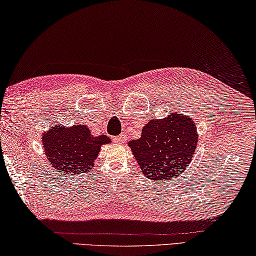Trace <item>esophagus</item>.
<instances>
[{
    "label": "esophagus",
    "instance_id": "1",
    "mask_svg": "<svg viewBox=\"0 0 256 256\" xmlns=\"http://www.w3.org/2000/svg\"><path fill=\"white\" fill-rule=\"evenodd\" d=\"M124 141H126V137H124V134H120V136H118V137L114 138V142L115 144H124Z\"/></svg>",
    "mask_w": 256,
    "mask_h": 256
}]
</instances>
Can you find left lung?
<instances>
[{
  "instance_id": "obj_1",
  "label": "left lung",
  "mask_w": 256,
  "mask_h": 256,
  "mask_svg": "<svg viewBox=\"0 0 256 256\" xmlns=\"http://www.w3.org/2000/svg\"><path fill=\"white\" fill-rule=\"evenodd\" d=\"M195 122L183 114L153 119L139 139L128 144L146 178L156 183L175 178L190 163L197 146Z\"/></svg>"
}]
</instances>
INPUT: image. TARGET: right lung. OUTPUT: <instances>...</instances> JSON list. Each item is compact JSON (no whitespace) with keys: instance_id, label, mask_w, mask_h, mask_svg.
Listing matches in <instances>:
<instances>
[{"instance_id":"obj_1","label":"right lung","mask_w":256,"mask_h":256,"mask_svg":"<svg viewBox=\"0 0 256 256\" xmlns=\"http://www.w3.org/2000/svg\"><path fill=\"white\" fill-rule=\"evenodd\" d=\"M106 144H110L106 134L94 137L85 124L70 128L56 124L42 136L44 149L50 166L64 175L88 172L98 156L100 146Z\"/></svg>"}]
</instances>
